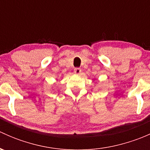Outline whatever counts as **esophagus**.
<instances>
[{"label":"esophagus","instance_id":"34e87169","mask_svg":"<svg viewBox=\"0 0 150 150\" xmlns=\"http://www.w3.org/2000/svg\"><path fill=\"white\" fill-rule=\"evenodd\" d=\"M74 72H75V74H80V73H81V68H79V67L75 68V69H74Z\"/></svg>","mask_w":150,"mask_h":150}]
</instances>
